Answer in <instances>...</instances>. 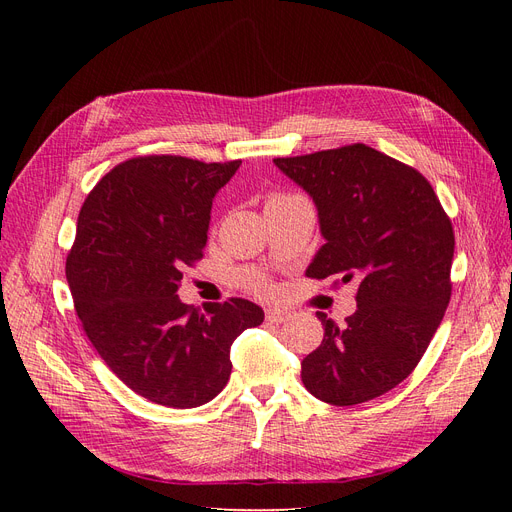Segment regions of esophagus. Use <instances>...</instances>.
<instances>
[{
	"label": "esophagus",
	"instance_id": "esophagus-1",
	"mask_svg": "<svg viewBox=\"0 0 512 512\" xmlns=\"http://www.w3.org/2000/svg\"><path fill=\"white\" fill-rule=\"evenodd\" d=\"M265 318L273 324H282V322H288L292 316L288 312H284V309H267Z\"/></svg>",
	"mask_w": 512,
	"mask_h": 512
}]
</instances>
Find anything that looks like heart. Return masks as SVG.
<instances>
[{"mask_svg": "<svg viewBox=\"0 0 512 512\" xmlns=\"http://www.w3.org/2000/svg\"><path fill=\"white\" fill-rule=\"evenodd\" d=\"M277 198H284V194H275V196H271L269 200H277ZM250 280H252V284H254V288L256 290H260V292H269L271 290V286H269V282L265 280V277L262 275H250Z\"/></svg>", "mask_w": 512, "mask_h": 512, "instance_id": "b5f03b06", "label": "heart"}]
</instances>
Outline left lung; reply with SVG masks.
I'll return each instance as SVG.
<instances>
[{"instance_id":"8db88e82","label":"left lung","mask_w":512,"mask_h":512,"mask_svg":"<svg viewBox=\"0 0 512 512\" xmlns=\"http://www.w3.org/2000/svg\"><path fill=\"white\" fill-rule=\"evenodd\" d=\"M273 162L318 207L327 243L307 277L354 282L359 305L342 329L318 312L305 389L331 406L380 397L412 374L451 301V218L416 168L363 143Z\"/></svg>"}]
</instances>
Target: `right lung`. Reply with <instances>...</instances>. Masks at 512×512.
Masks as SVG:
<instances>
[{
    "instance_id": "obj_1",
    "label": "right lung",
    "mask_w": 512,
    "mask_h": 512,
    "mask_svg": "<svg viewBox=\"0 0 512 512\" xmlns=\"http://www.w3.org/2000/svg\"><path fill=\"white\" fill-rule=\"evenodd\" d=\"M241 160L138 156L89 192L66 258L83 331L104 363L153 404L196 408L232 371L230 346L265 312L245 299L179 301L183 267L203 258L213 196Z\"/></svg>"
}]
</instances>
